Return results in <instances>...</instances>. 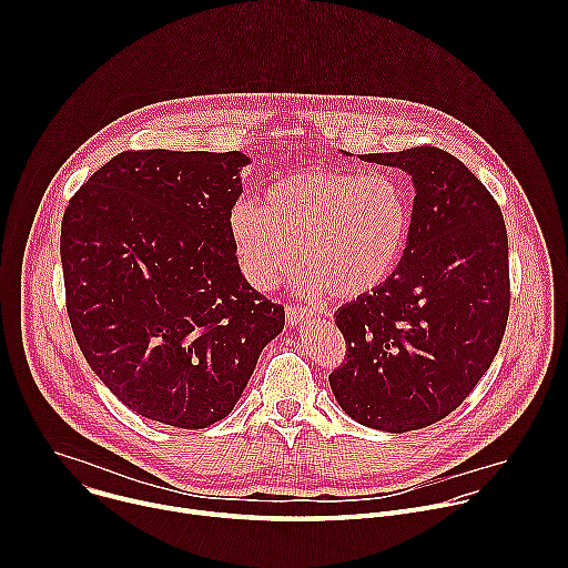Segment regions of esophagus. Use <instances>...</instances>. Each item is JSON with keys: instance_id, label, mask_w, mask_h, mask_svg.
<instances>
[{"instance_id": "34e87169", "label": "esophagus", "mask_w": 568, "mask_h": 568, "mask_svg": "<svg viewBox=\"0 0 568 568\" xmlns=\"http://www.w3.org/2000/svg\"><path fill=\"white\" fill-rule=\"evenodd\" d=\"M285 316H287V326H292V328H298V326H303L305 321H310V312L307 310H301V307H287L285 310Z\"/></svg>"}]
</instances>
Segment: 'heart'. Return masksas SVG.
<instances>
[{
	"label": "heart",
	"mask_w": 568,
	"mask_h": 568,
	"mask_svg": "<svg viewBox=\"0 0 568 568\" xmlns=\"http://www.w3.org/2000/svg\"><path fill=\"white\" fill-rule=\"evenodd\" d=\"M229 235L256 290L276 287L301 256L305 294L357 301L382 290L407 256L412 202L388 175L312 164L267 184L258 209L235 204Z\"/></svg>",
	"instance_id": "b5f03b06"
}]
</instances>
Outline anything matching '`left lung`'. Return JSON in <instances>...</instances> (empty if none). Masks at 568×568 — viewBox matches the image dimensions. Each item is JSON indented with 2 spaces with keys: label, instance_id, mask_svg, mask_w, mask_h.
I'll list each match as a JSON object with an SVG mask.
<instances>
[{
  "label": "left lung",
  "instance_id": "1",
  "mask_svg": "<svg viewBox=\"0 0 568 568\" xmlns=\"http://www.w3.org/2000/svg\"><path fill=\"white\" fill-rule=\"evenodd\" d=\"M359 159L412 175V237L397 274L337 312L348 351L328 379L353 420L404 434L460 407L499 353L508 233L495 197L449 152L420 145Z\"/></svg>",
  "mask_w": 568,
  "mask_h": 568
}]
</instances>
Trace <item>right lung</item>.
I'll list each match as a JSON object with an SVG mask.
<instances>
[{
	"label": "right lung",
	"mask_w": 568,
	"mask_h": 568,
	"mask_svg": "<svg viewBox=\"0 0 568 568\" xmlns=\"http://www.w3.org/2000/svg\"><path fill=\"white\" fill-rule=\"evenodd\" d=\"M250 156L121 152L71 197L60 258L73 337L134 414L204 429L231 414L285 310L242 276L229 213Z\"/></svg>",
	"instance_id": "add662e5"
}]
</instances>
